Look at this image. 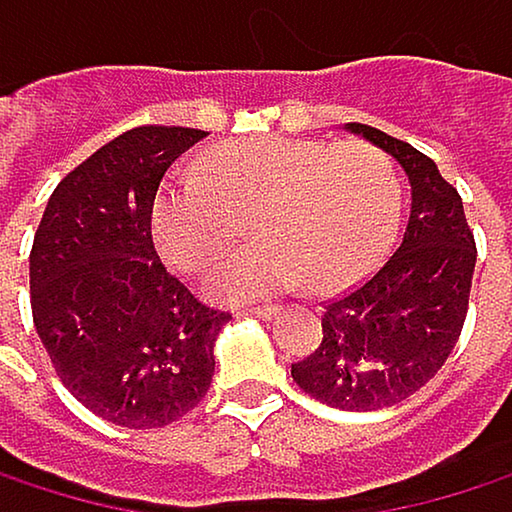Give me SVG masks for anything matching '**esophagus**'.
<instances>
[{"instance_id":"esophagus-1","label":"esophagus","mask_w":512,"mask_h":512,"mask_svg":"<svg viewBox=\"0 0 512 512\" xmlns=\"http://www.w3.org/2000/svg\"><path fill=\"white\" fill-rule=\"evenodd\" d=\"M276 312H279L276 303H264V306H248V309H242V315H254V318H273Z\"/></svg>"}]
</instances>
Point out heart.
Listing matches in <instances>:
<instances>
[{
	"instance_id": "heart-1",
	"label": "heart",
	"mask_w": 512,
	"mask_h": 512,
	"mask_svg": "<svg viewBox=\"0 0 512 512\" xmlns=\"http://www.w3.org/2000/svg\"><path fill=\"white\" fill-rule=\"evenodd\" d=\"M249 218L255 239L211 260ZM397 218V178L370 142L261 136L215 148L200 178H172L154 200L163 261L194 273L212 300H254L297 285L334 291L361 279Z\"/></svg>"
}]
</instances>
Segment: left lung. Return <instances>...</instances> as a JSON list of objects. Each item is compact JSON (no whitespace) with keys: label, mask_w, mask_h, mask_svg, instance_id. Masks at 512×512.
<instances>
[{"label":"left lung","mask_w":512,"mask_h":512,"mask_svg":"<svg viewBox=\"0 0 512 512\" xmlns=\"http://www.w3.org/2000/svg\"><path fill=\"white\" fill-rule=\"evenodd\" d=\"M410 178L397 248L352 291L327 300L321 343L291 364L294 382L337 410H382L416 394L452 355L467 318L477 242L458 191L410 142L349 124Z\"/></svg>","instance_id":"obj_1"}]
</instances>
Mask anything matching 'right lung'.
<instances>
[{
  "label": "right lung",
  "mask_w": 512,
  "mask_h": 512,
  "mask_svg": "<svg viewBox=\"0 0 512 512\" xmlns=\"http://www.w3.org/2000/svg\"><path fill=\"white\" fill-rule=\"evenodd\" d=\"M203 136L145 124L105 142L54 188L32 239L39 340L78 404L121 428H163L191 413L230 321L166 273L151 230L169 166Z\"/></svg>",
  "instance_id": "obj_1"
}]
</instances>
